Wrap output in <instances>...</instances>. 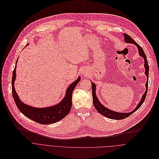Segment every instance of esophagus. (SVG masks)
I'll return each instance as SVG.
<instances>
[{
    "mask_svg": "<svg viewBox=\"0 0 159 159\" xmlns=\"http://www.w3.org/2000/svg\"><path fill=\"white\" fill-rule=\"evenodd\" d=\"M83 75H86L87 74V70H86H86H83Z\"/></svg>",
    "mask_w": 159,
    "mask_h": 159,
    "instance_id": "1",
    "label": "esophagus"
}]
</instances>
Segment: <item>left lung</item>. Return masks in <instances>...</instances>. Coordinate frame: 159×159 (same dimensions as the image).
Listing matches in <instances>:
<instances>
[{
	"instance_id": "obj_1",
	"label": "left lung",
	"mask_w": 159,
	"mask_h": 159,
	"mask_svg": "<svg viewBox=\"0 0 159 159\" xmlns=\"http://www.w3.org/2000/svg\"><path fill=\"white\" fill-rule=\"evenodd\" d=\"M124 36V39H125V42L127 43H132L135 44L139 50V54L140 56H142L143 59H144V67L145 69V74L146 75L147 77V81L145 84V86H146V91L144 93V94H143V96L142 97V99L140 100V102H139V103L138 104V105L137 106V107L134 109V110H133L131 112L129 113H119V112H116L115 111L111 110L107 108H106L105 107H104L98 100V98L97 97L96 94V84L94 83H93V82L91 83V86H92V96H93V103L94 106V108H96V110L98 111V113H100V114L103 115V116L109 118L110 119H113V120H122L124 118H127L128 116H129L130 115H131L133 113H134L135 111H137L140 107L141 105L143 104V103L145 101V99L146 98V95L147 93V89H148V71H149V66L148 65V61L147 59V57L146 55L143 50V49L141 48L140 46H139L129 35L126 34V33L123 34Z\"/></svg>"
}]
</instances>
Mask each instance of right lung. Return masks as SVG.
Instances as JSON below:
<instances>
[{"label": "right lung", "instance_id": "add662e5", "mask_svg": "<svg viewBox=\"0 0 159 159\" xmlns=\"http://www.w3.org/2000/svg\"><path fill=\"white\" fill-rule=\"evenodd\" d=\"M27 46V45H26ZM16 66L12 73V92L14 102L19 110V111L27 118L33 120L37 123L43 125H49L56 123L62 118H64L70 113L72 107V93L77 84L80 81V76L71 83L68 88L66 95L62 100L58 104L46 108H36L27 105L22 103L19 99L18 95L15 90L14 81L16 77Z\"/></svg>", "mask_w": 159, "mask_h": 159}]
</instances>
